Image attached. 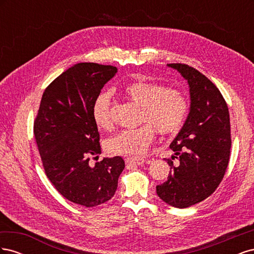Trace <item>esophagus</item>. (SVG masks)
I'll return each mask as SVG.
<instances>
[{
    "label": "esophagus",
    "instance_id": "34e87169",
    "mask_svg": "<svg viewBox=\"0 0 254 254\" xmlns=\"http://www.w3.org/2000/svg\"><path fill=\"white\" fill-rule=\"evenodd\" d=\"M127 165H141L145 163V159L143 158H127L126 160Z\"/></svg>",
    "mask_w": 254,
    "mask_h": 254
}]
</instances>
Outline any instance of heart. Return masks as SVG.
<instances>
[{"instance_id": "obj_1", "label": "heart", "mask_w": 254, "mask_h": 254, "mask_svg": "<svg viewBox=\"0 0 254 254\" xmlns=\"http://www.w3.org/2000/svg\"><path fill=\"white\" fill-rule=\"evenodd\" d=\"M124 93L134 105L142 108L140 123L144 125L123 130L109 137L106 147L114 155L143 156L155 139V129L161 134H172L178 131L186 121L189 104L179 90L165 88L159 82L142 80L127 84ZM92 117L97 127L105 130L112 128L109 92H102L95 97Z\"/></svg>"}]
</instances>
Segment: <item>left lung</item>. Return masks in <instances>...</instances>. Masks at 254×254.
I'll return each mask as SVG.
<instances>
[{
	"label": "left lung",
	"mask_w": 254,
	"mask_h": 254,
	"mask_svg": "<svg viewBox=\"0 0 254 254\" xmlns=\"http://www.w3.org/2000/svg\"><path fill=\"white\" fill-rule=\"evenodd\" d=\"M168 66L188 80L190 109L170 146L175 152L166 159L171 172L166 182L157 186V194L164 202L183 209L212 195L224 178L231 148L230 117L224 96L202 73L184 64Z\"/></svg>",
	"instance_id": "1"
}]
</instances>
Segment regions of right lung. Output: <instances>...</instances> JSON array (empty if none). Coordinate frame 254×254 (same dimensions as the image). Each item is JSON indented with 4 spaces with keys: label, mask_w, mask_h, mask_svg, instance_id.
Here are the masks:
<instances>
[{
    "label": "right lung",
    "mask_w": 254,
    "mask_h": 254,
    "mask_svg": "<svg viewBox=\"0 0 254 254\" xmlns=\"http://www.w3.org/2000/svg\"><path fill=\"white\" fill-rule=\"evenodd\" d=\"M118 68L94 63L77 64L44 90L34 122V134L45 175L67 200L86 207L114 196L125 167L121 157L104 158L92 106Z\"/></svg>",
    "instance_id": "obj_1"
}]
</instances>
